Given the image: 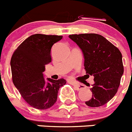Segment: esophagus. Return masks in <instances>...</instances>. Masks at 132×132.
Masks as SVG:
<instances>
[{
	"label": "esophagus",
	"instance_id": "obj_1",
	"mask_svg": "<svg viewBox=\"0 0 132 132\" xmlns=\"http://www.w3.org/2000/svg\"><path fill=\"white\" fill-rule=\"evenodd\" d=\"M74 87L77 90H81L85 88V85H82V84H75Z\"/></svg>",
	"mask_w": 132,
	"mask_h": 132
}]
</instances>
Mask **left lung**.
I'll list each match as a JSON object with an SVG mask.
<instances>
[{
	"label": "left lung",
	"instance_id": "8db88e82",
	"mask_svg": "<svg viewBox=\"0 0 132 132\" xmlns=\"http://www.w3.org/2000/svg\"><path fill=\"white\" fill-rule=\"evenodd\" d=\"M69 37L82 51L86 73L94 77L90 90L92 98L85 104L100 107L113 98L123 74L120 50L103 36L94 33L71 35Z\"/></svg>",
	"mask_w": 132,
	"mask_h": 132
}]
</instances>
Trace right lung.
<instances>
[{
	"label": "right lung",
	"instance_id": "right-lung-1",
	"mask_svg": "<svg viewBox=\"0 0 132 132\" xmlns=\"http://www.w3.org/2000/svg\"><path fill=\"white\" fill-rule=\"evenodd\" d=\"M63 37L35 34L28 37L15 50L11 60L12 81L21 96L32 108L46 110L57 100L66 80L44 78L45 65L51 62V49Z\"/></svg>",
	"mask_w": 132,
	"mask_h": 132
}]
</instances>
